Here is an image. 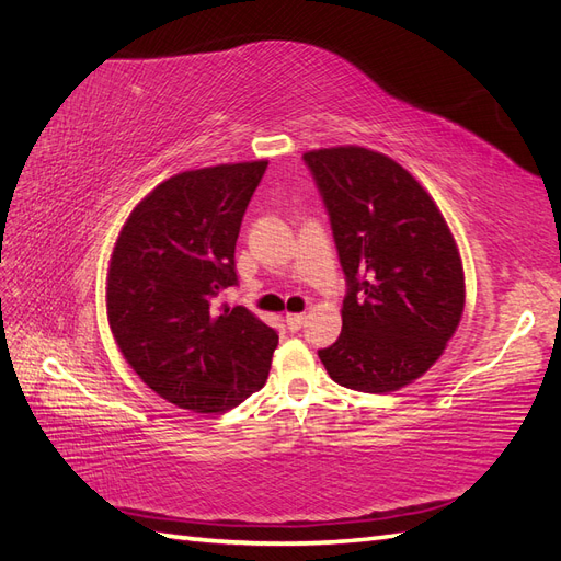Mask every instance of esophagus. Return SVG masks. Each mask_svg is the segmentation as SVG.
Returning a JSON list of instances; mask_svg holds the SVG:
<instances>
[{"mask_svg": "<svg viewBox=\"0 0 561 561\" xmlns=\"http://www.w3.org/2000/svg\"><path fill=\"white\" fill-rule=\"evenodd\" d=\"M304 320H307V316H304V313H287L285 316V325H287V330H290V332H297V330H301Z\"/></svg>", "mask_w": 561, "mask_h": 561, "instance_id": "34e87169", "label": "esophagus"}]
</instances>
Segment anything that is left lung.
<instances>
[{
  "mask_svg": "<svg viewBox=\"0 0 561 561\" xmlns=\"http://www.w3.org/2000/svg\"><path fill=\"white\" fill-rule=\"evenodd\" d=\"M330 213L348 295L342 334L318 351L339 386L390 393L439 360L461 322V252L437 203L381 151L339 145L304 154Z\"/></svg>",
  "mask_w": 561,
  "mask_h": 561,
  "instance_id": "8db88e82",
  "label": "left lung"
}]
</instances>
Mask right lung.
Instances as JSON below:
<instances>
[{
    "label": "right lung",
    "instance_id": "1",
    "mask_svg": "<svg viewBox=\"0 0 561 561\" xmlns=\"http://www.w3.org/2000/svg\"><path fill=\"white\" fill-rule=\"evenodd\" d=\"M266 163L163 180L112 248L105 301L114 342L135 375L182 410L222 414L266 383L278 334L245 307H210L236 283V239Z\"/></svg>",
    "mask_w": 561,
    "mask_h": 561
}]
</instances>
